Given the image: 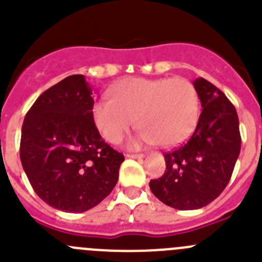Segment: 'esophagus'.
<instances>
[{"instance_id":"1","label":"esophagus","mask_w":262,"mask_h":262,"mask_svg":"<svg viewBox=\"0 0 262 262\" xmlns=\"http://www.w3.org/2000/svg\"><path fill=\"white\" fill-rule=\"evenodd\" d=\"M126 157H128V158H134V159H141L144 158V154H126Z\"/></svg>"}]
</instances>
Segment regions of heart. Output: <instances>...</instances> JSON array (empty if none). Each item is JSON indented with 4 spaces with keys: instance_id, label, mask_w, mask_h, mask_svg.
Segmentation results:
<instances>
[{
    "instance_id": "obj_1",
    "label": "heart",
    "mask_w": 262,
    "mask_h": 262,
    "mask_svg": "<svg viewBox=\"0 0 262 262\" xmlns=\"http://www.w3.org/2000/svg\"><path fill=\"white\" fill-rule=\"evenodd\" d=\"M199 114L198 91L183 77L124 78L112 87L109 98H101L92 106L96 128L112 144L121 141L138 117L143 128L134 145L175 146L191 135Z\"/></svg>"
}]
</instances>
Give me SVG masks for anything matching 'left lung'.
<instances>
[{
    "instance_id": "1",
    "label": "left lung",
    "mask_w": 262,
    "mask_h": 262,
    "mask_svg": "<svg viewBox=\"0 0 262 262\" xmlns=\"http://www.w3.org/2000/svg\"><path fill=\"white\" fill-rule=\"evenodd\" d=\"M202 112L191 138L164 153L166 171L149 186L176 210H196L215 201L228 185L241 151L239 119L221 90L204 78L193 82Z\"/></svg>"
}]
</instances>
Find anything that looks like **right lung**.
Instances as JSON below:
<instances>
[{
  "instance_id": "obj_1",
  "label": "right lung",
  "mask_w": 262,
  "mask_h": 262,
  "mask_svg": "<svg viewBox=\"0 0 262 262\" xmlns=\"http://www.w3.org/2000/svg\"><path fill=\"white\" fill-rule=\"evenodd\" d=\"M92 90L84 76L47 89L21 127L20 161L32 188L49 206L84 212L111 194L122 153L101 139L92 118Z\"/></svg>"
}]
</instances>
